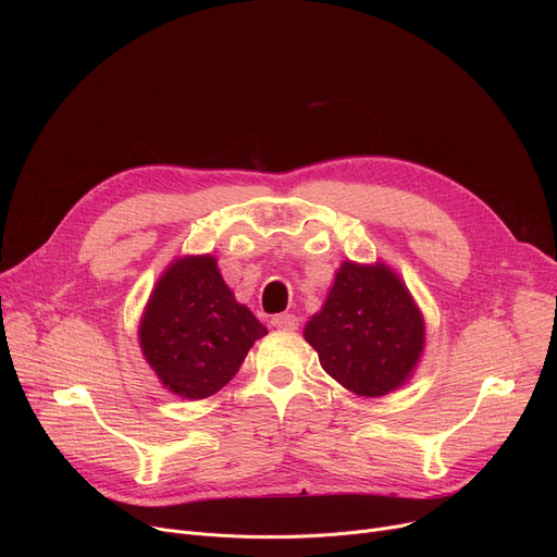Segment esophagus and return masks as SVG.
<instances>
[{"label":"esophagus","mask_w":557,"mask_h":557,"mask_svg":"<svg viewBox=\"0 0 557 557\" xmlns=\"http://www.w3.org/2000/svg\"><path fill=\"white\" fill-rule=\"evenodd\" d=\"M271 325L277 327V330H298L300 320L294 313H277V315L271 318Z\"/></svg>","instance_id":"34e87169"}]
</instances>
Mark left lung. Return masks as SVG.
Returning <instances> with one entry per match:
<instances>
[{
    "label": "left lung",
    "mask_w": 557,
    "mask_h": 557,
    "mask_svg": "<svg viewBox=\"0 0 557 557\" xmlns=\"http://www.w3.org/2000/svg\"><path fill=\"white\" fill-rule=\"evenodd\" d=\"M305 338L320 366L361 397H379L411 376L424 345V320L399 277L384 267L345 261L323 311Z\"/></svg>",
    "instance_id": "8db88e82"
}]
</instances>
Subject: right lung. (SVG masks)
<instances>
[{
    "label": "right lung",
    "instance_id": "right-lung-1",
    "mask_svg": "<svg viewBox=\"0 0 557 557\" xmlns=\"http://www.w3.org/2000/svg\"><path fill=\"white\" fill-rule=\"evenodd\" d=\"M267 327L223 282L216 259L185 257L160 277L139 325V345L160 382L175 395L202 399L237 374Z\"/></svg>",
    "mask_w": 557,
    "mask_h": 557
}]
</instances>
